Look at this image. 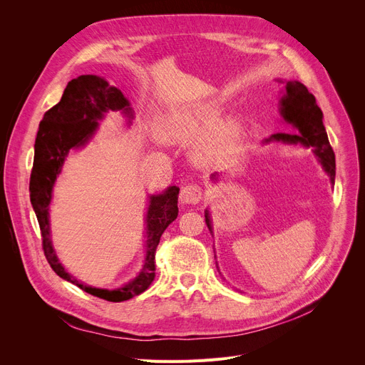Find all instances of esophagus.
<instances>
[{"label":"esophagus","instance_id":"1","mask_svg":"<svg viewBox=\"0 0 365 365\" xmlns=\"http://www.w3.org/2000/svg\"><path fill=\"white\" fill-rule=\"evenodd\" d=\"M180 201L183 204H198L202 198V189L200 185H186L180 190Z\"/></svg>","mask_w":365,"mask_h":365}]
</instances>
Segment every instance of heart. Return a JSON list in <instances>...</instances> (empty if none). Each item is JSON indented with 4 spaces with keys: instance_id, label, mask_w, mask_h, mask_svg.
Returning a JSON list of instances; mask_svg holds the SVG:
<instances>
[{
    "instance_id": "obj_1",
    "label": "heart",
    "mask_w": 365,
    "mask_h": 365,
    "mask_svg": "<svg viewBox=\"0 0 365 365\" xmlns=\"http://www.w3.org/2000/svg\"><path fill=\"white\" fill-rule=\"evenodd\" d=\"M222 110L223 102L212 101L198 108L168 112L161 120L160 130L173 142L186 143L198 138L192 149L194 161L202 167H222L234 158L245 131L242 120L237 115L215 125Z\"/></svg>"
}]
</instances>
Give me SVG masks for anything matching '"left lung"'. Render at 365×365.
Segmentation results:
<instances>
[{
  "label": "left lung",
  "mask_w": 365,
  "mask_h": 365,
  "mask_svg": "<svg viewBox=\"0 0 365 365\" xmlns=\"http://www.w3.org/2000/svg\"><path fill=\"white\" fill-rule=\"evenodd\" d=\"M279 113L282 118L296 128V133H277L272 134L266 142H285V143H302L303 146L314 148L315 155L319 158V163L325 173L330 176L331 183L334 185L336 178V158L333 148L329 142L327 131L322 124V110L317 105L315 96L308 91L299 81H287L285 93L279 101ZM216 179V175H213ZM205 223L213 232L212 220H210L208 210H205Z\"/></svg>",
  "instance_id": "obj_1"
}]
</instances>
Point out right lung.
<instances>
[{
  "label": "right lung",
  "mask_w": 365,
  "mask_h": 365,
  "mask_svg": "<svg viewBox=\"0 0 365 365\" xmlns=\"http://www.w3.org/2000/svg\"><path fill=\"white\" fill-rule=\"evenodd\" d=\"M108 110H121L131 120L133 110L121 90L98 75H81L68 83L61 102L44 113L35 139L31 171V204L40 223L43 250L51 269L81 290L108 302H124L139 296L155 278V252L167 226L179 215V187L170 186L163 194L150 195L146 213V256L139 275L117 290L87 287L69 275L57 259L50 238L48 205L51 190L71 149L84 146L99 127Z\"/></svg>",
  "instance_id": "1"
}]
</instances>
